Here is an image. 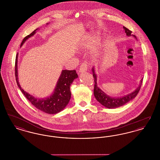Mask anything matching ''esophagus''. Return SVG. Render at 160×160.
<instances>
[{
  "instance_id": "obj_1",
  "label": "esophagus",
  "mask_w": 160,
  "mask_h": 160,
  "mask_svg": "<svg viewBox=\"0 0 160 160\" xmlns=\"http://www.w3.org/2000/svg\"><path fill=\"white\" fill-rule=\"evenodd\" d=\"M88 65L86 63H82L80 66V68L79 69V72L82 73V72H84L86 71L88 69Z\"/></svg>"
}]
</instances>
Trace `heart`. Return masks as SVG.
<instances>
[{"label":"heart","instance_id":"obj_1","mask_svg":"<svg viewBox=\"0 0 160 160\" xmlns=\"http://www.w3.org/2000/svg\"><path fill=\"white\" fill-rule=\"evenodd\" d=\"M95 44H96V39L94 37L89 35L86 37V38L84 39L82 44L80 46V48L82 50H88L92 48L95 45Z\"/></svg>","mask_w":160,"mask_h":160}]
</instances>
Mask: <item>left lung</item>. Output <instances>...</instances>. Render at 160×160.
<instances>
[{"label":"left lung","instance_id":"1","mask_svg":"<svg viewBox=\"0 0 160 160\" xmlns=\"http://www.w3.org/2000/svg\"><path fill=\"white\" fill-rule=\"evenodd\" d=\"M123 28L125 30V32L126 33V35L128 37L132 36L134 38H135L137 39V38L135 35H131V32H132L131 31H129V29H128L127 28H126L124 26L123 27ZM92 71L93 72V77L94 82H95L94 91H93L94 96H95L96 99L99 102L101 105H102L103 106L106 107L107 108H118V107L125 105L126 103L128 102L132 99H134L137 96L138 92L140 89L143 78L140 80V83L139 84L138 86L137 87V89L132 92L130 93L129 94H127L126 95L119 97H110L108 95L106 94L105 92L102 91L98 86L97 76L95 72L94 67L92 68Z\"/></svg>","mask_w":160,"mask_h":160}]
</instances>
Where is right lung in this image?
Segmentation results:
<instances>
[{
	"label": "right lung",
	"instance_id": "obj_1",
	"mask_svg": "<svg viewBox=\"0 0 160 160\" xmlns=\"http://www.w3.org/2000/svg\"><path fill=\"white\" fill-rule=\"evenodd\" d=\"M48 24V23H47ZM39 29V28H38ZM38 29L32 32L30 35H28L23 39L20 47L23 44L32 36H33ZM18 55L17 54L15 59V75L17 85L20 91L31 102V104L37 108L39 110L48 114H56L62 111L68 104L71 99V93L70 91V86L73 81L78 77L76 70H62L61 76L57 82L56 87L53 93L46 98H36L24 91L19 83L18 78Z\"/></svg>",
	"mask_w": 160,
	"mask_h": 160
}]
</instances>
